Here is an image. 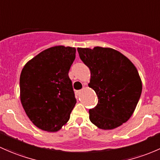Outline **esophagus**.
I'll list each match as a JSON object with an SVG mask.
<instances>
[{"label": "esophagus", "instance_id": "1", "mask_svg": "<svg viewBox=\"0 0 160 160\" xmlns=\"http://www.w3.org/2000/svg\"><path fill=\"white\" fill-rule=\"evenodd\" d=\"M76 92H77V94H78V95H79V94L81 93V90H78V91H76Z\"/></svg>", "mask_w": 160, "mask_h": 160}]
</instances>
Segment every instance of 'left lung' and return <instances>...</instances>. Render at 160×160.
I'll return each instance as SVG.
<instances>
[{
    "label": "left lung",
    "mask_w": 160,
    "mask_h": 160,
    "mask_svg": "<svg viewBox=\"0 0 160 160\" xmlns=\"http://www.w3.org/2000/svg\"><path fill=\"white\" fill-rule=\"evenodd\" d=\"M81 60L88 67V86L98 96V104L90 108L89 119L102 129H113L127 122L142 93L139 72L129 58L109 48H78Z\"/></svg>",
    "instance_id": "obj_1"
}]
</instances>
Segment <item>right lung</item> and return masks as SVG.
Instances as JSON below:
<instances>
[{
    "label": "right lung",
    "instance_id": "right-lung-1",
    "mask_svg": "<svg viewBox=\"0 0 160 160\" xmlns=\"http://www.w3.org/2000/svg\"><path fill=\"white\" fill-rule=\"evenodd\" d=\"M76 49L55 46L29 61L20 76L21 102L39 129L57 132L66 124L76 103L68 77Z\"/></svg>",
    "mask_w": 160,
    "mask_h": 160
}]
</instances>
